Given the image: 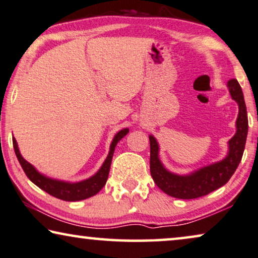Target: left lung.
<instances>
[{"mask_svg": "<svg viewBox=\"0 0 258 258\" xmlns=\"http://www.w3.org/2000/svg\"><path fill=\"white\" fill-rule=\"evenodd\" d=\"M230 96L238 105L236 119V133L228 141V153L222 160L201 167L186 175L169 172L159 158V144L153 136H150L151 144V175L160 189L169 197L190 200L198 199L219 189L226 184L241 162L248 136V115L244 97L236 79L228 82Z\"/></svg>", "mask_w": 258, "mask_h": 258, "instance_id": "8db88e82", "label": "left lung"}]
</instances>
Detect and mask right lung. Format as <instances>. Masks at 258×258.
<instances>
[{"instance_id":"obj_1","label":"right lung","mask_w":258,"mask_h":258,"mask_svg":"<svg viewBox=\"0 0 258 258\" xmlns=\"http://www.w3.org/2000/svg\"><path fill=\"white\" fill-rule=\"evenodd\" d=\"M128 128H122L115 134L110 145V152H108L107 158L105 159L104 164L101 165L99 170L91 177L79 181V182H69V181H61L45 176L44 174L39 173L34 166L29 164L22 157L15 138L13 139V145L22 168H23L24 173L27 174V176L31 182H34L36 186L46 191L48 194L57 199H60L63 201H81L96 195L105 186L108 177V173H110L112 157H113L115 146L128 133Z\"/></svg>"}]
</instances>
